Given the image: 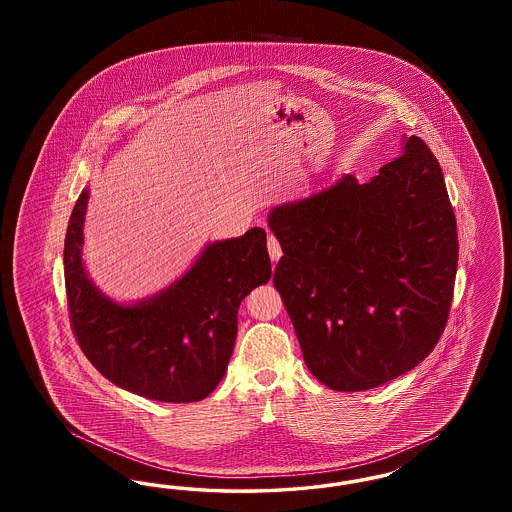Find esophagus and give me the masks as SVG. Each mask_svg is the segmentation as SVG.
I'll use <instances>...</instances> for the list:
<instances>
[{
    "label": "esophagus",
    "instance_id": "34e87169",
    "mask_svg": "<svg viewBox=\"0 0 512 512\" xmlns=\"http://www.w3.org/2000/svg\"><path fill=\"white\" fill-rule=\"evenodd\" d=\"M268 255H270V259L274 261V263H278L280 261V257H282V247H280V242H278V238L274 236V234H268Z\"/></svg>",
    "mask_w": 512,
    "mask_h": 512
}]
</instances>
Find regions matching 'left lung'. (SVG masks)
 Segmentation results:
<instances>
[{
    "label": "left lung",
    "instance_id": "left-lung-1",
    "mask_svg": "<svg viewBox=\"0 0 512 512\" xmlns=\"http://www.w3.org/2000/svg\"><path fill=\"white\" fill-rule=\"evenodd\" d=\"M378 176L343 174L270 211L282 245L274 286L305 365L336 391L382 386L436 347L459 261L457 220L438 159L418 136Z\"/></svg>",
    "mask_w": 512,
    "mask_h": 512
}]
</instances>
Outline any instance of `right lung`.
<instances>
[{
  "label": "right lung",
  "instance_id": "right-lung-1",
  "mask_svg": "<svg viewBox=\"0 0 512 512\" xmlns=\"http://www.w3.org/2000/svg\"><path fill=\"white\" fill-rule=\"evenodd\" d=\"M88 190L65 236V288L74 338L99 372L153 401L192 403L219 386L234 351L238 309L270 280L267 232L209 244L167 290L134 305L105 297L82 263Z\"/></svg>",
  "mask_w": 512,
  "mask_h": 512
}]
</instances>
